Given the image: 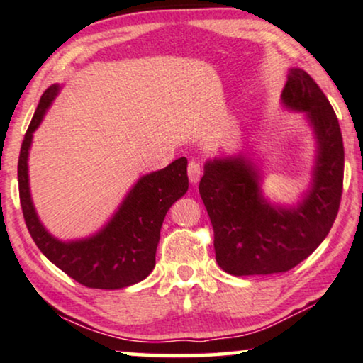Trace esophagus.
<instances>
[{"mask_svg":"<svg viewBox=\"0 0 363 363\" xmlns=\"http://www.w3.org/2000/svg\"><path fill=\"white\" fill-rule=\"evenodd\" d=\"M201 164L196 162V160H191L190 163H188V178H190L191 185H196V183L200 182L201 178Z\"/></svg>","mask_w":363,"mask_h":363,"instance_id":"esophagus-1","label":"esophagus"}]
</instances>
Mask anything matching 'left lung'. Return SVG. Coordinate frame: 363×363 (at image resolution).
Segmentation results:
<instances>
[{
  "mask_svg": "<svg viewBox=\"0 0 363 363\" xmlns=\"http://www.w3.org/2000/svg\"><path fill=\"white\" fill-rule=\"evenodd\" d=\"M281 103L305 113L317 145L312 183L302 199L295 205L268 200L262 170L242 153L208 160L200 180L216 263L235 277L281 274L298 265L325 240L340 206L343 141L332 105L300 68L289 69Z\"/></svg>",
  "mask_w": 363,
  "mask_h": 363,
  "instance_id": "obj_1",
  "label": "left lung"
}]
</instances>
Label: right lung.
<instances>
[{"instance_id": "right-lung-1", "label": "right lung", "mask_w": 363, "mask_h": 363, "mask_svg": "<svg viewBox=\"0 0 363 363\" xmlns=\"http://www.w3.org/2000/svg\"><path fill=\"white\" fill-rule=\"evenodd\" d=\"M60 88L58 83L51 84L41 96L18 160L20 201L28 232L41 253L78 284L88 289H125L147 279L155 268L164 215L188 190V162L185 157L178 158L163 170L138 178L108 223L91 237L68 242L53 237L33 205L28 155L33 133L43 121Z\"/></svg>"}]
</instances>
